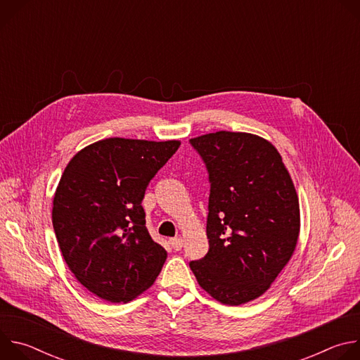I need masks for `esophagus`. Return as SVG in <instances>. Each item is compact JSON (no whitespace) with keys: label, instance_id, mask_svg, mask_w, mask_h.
<instances>
[{"label":"esophagus","instance_id":"34e87169","mask_svg":"<svg viewBox=\"0 0 360 360\" xmlns=\"http://www.w3.org/2000/svg\"><path fill=\"white\" fill-rule=\"evenodd\" d=\"M169 243H171V246H172L175 250H179V249L182 248V245H184V239H182L181 236H176V238L169 239Z\"/></svg>","mask_w":360,"mask_h":360}]
</instances>
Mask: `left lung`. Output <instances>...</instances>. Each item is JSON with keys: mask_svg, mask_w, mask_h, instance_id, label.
<instances>
[{"mask_svg": "<svg viewBox=\"0 0 360 360\" xmlns=\"http://www.w3.org/2000/svg\"><path fill=\"white\" fill-rule=\"evenodd\" d=\"M210 172V250L189 264L199 286L224 304L264 295L295 252L299 198L281 153L265 138L218 131L192 138Z\"/></svg>", "mask_w": 360, "mask_h": 360, "instance_id": "8db88e82", "label": "left lung"}]
</instances>
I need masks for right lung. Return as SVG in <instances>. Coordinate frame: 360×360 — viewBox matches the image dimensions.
I'll list each match as a JSON object with an SVG mask.
<instances>
[{
	"instance_id": "add662e5",
	"label": "right lung",
	"mask_w": 360,
	"mask_h": 360,
	"mask_svg": "<svg viewBox=\"0 0 360 360\" xmlns=\"http://www.w3.org/2000/svg\"><path fill=\"white\" fill-rule=\"evenodd\" d=\"M179 145L107 138L68 162L53 200V226L70 271L98 297L127 303L160 275L168 253L149 236L141 202Z\"/></svg>"
}]
</instances>
